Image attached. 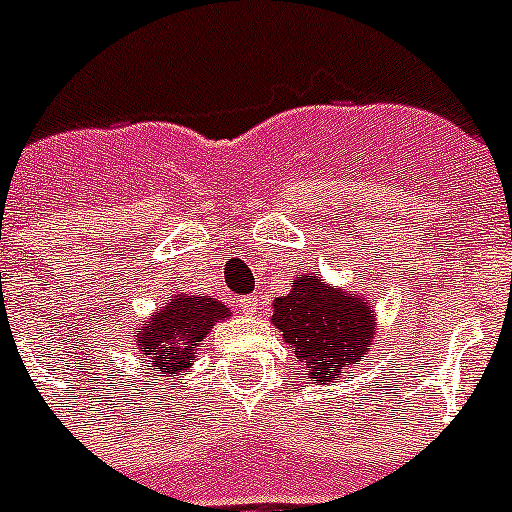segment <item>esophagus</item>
I'll use <instances>...</instances> for the list:
<instances>
[{"instance_id":"esophagus-1","label":"esophagus","mask_w":512,"mask_h":512,"mask_svg":"<svg viewBox=\"0 0 512 512\" xmlns=\"http://www.w3.org/2000/svg\"><path fill=\"white\" fill-rule=\"evenodd\" d=\"M237 305H240L245 315H257V310H260V298H257V295H245V298L237 300Z\"/></svg>"}]
</instances>
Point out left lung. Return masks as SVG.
<instances>
[{
	"label": "left lung",
	"instance_id": "8db88e82",
	"mask_svg": "<svg viewBox=\"0 0 512 512\" xmlns=\"http://www.w3.org/2000/svg\"><path fill=\"white\" fill-rule=\"evenodd\" d=\"M272 308V323L315 384L341 379L356 358L366 356L374 338L371 305L313 275L293 280V290Z\"/></svg>",
	"mask_w": 512,
	"mask_h": 512
}]
</instances>
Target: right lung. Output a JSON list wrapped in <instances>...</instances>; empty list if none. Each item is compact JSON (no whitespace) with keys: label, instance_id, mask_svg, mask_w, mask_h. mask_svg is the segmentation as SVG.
Instances as JSON below:
<instances>
[{"label":"right lung","instance_id":"1","mask_svg":"<svg viewBox=\"0 0 512 512\" xmlns=\"http://www.w3.org/2000/svg\"><path fill=\"white\" fill-rule=\"evenodd\" d=\"M222 318H227V308L209 295H176L151 321L136 328L141 361L161 374L189 369L199 341Z\"/></svg>","mask_w":512,"mask_h":512}]
</instances>
